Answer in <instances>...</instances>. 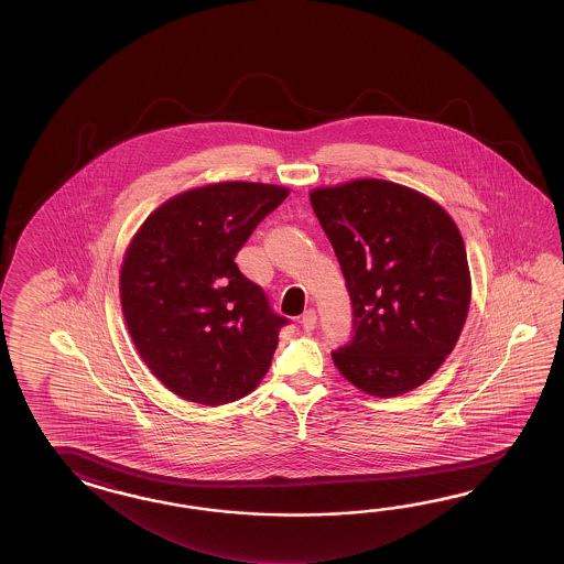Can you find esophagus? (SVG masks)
I'll return each instance as SVG.
<instances>
[{"mask_svg": "<svg viewBox=\"0 0 564 564\" xmlns=\"http://www.w3.org/2000/svg\"><path fill=\"white\" fill-rule=\"evenodd\" d=\"M302 326L306 328V330H314V326H316V312L314 311H306L304 314H302Z\"/></svg>", "mask_w": 564, "mask_h": 564, "instance_id": "esophagus-1", "label": "esophagus"}]
</instances>
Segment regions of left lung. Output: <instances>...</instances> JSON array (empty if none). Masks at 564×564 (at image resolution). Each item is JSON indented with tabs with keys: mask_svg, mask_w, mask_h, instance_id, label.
<instances>
[{
	"mask_svg": "<svg viewBox=\"0 0 564 564\" xmlns=\"http://www.w3.org/2000/svg\"><path fill=\"white\" fill-rule=\"evenodd\" d=\"M352 304V338L333 350L360 391L397 397L456 347L471 299L462 234L444 207L403 185L357 180L311 193Z\"/></svg>",
	"mask_w": 564,
	"mask_h": 564,
	"instance_id": "1",
	"label": "left lung"
}]
</instances>
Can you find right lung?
Masks as SVG:
<instances>
[{
    "label": "right lung",
    "mask_w": 564,
    "mask_h": 564,
    "mask_svg": "<svg viewBox=\"0 0 564 564\" xmlns=\"http://www.w3.org/2000/svg\"><path fill=\"white\" fill-rule=\"evenodd\" d=\"M286 187L228 181L180 193L132 238L120 304L132 343L161 383L199 405L252 393L288 318L234 262Z\"/></svg>",
    "instance_id": "right-lung-1"
}]
</instances>
